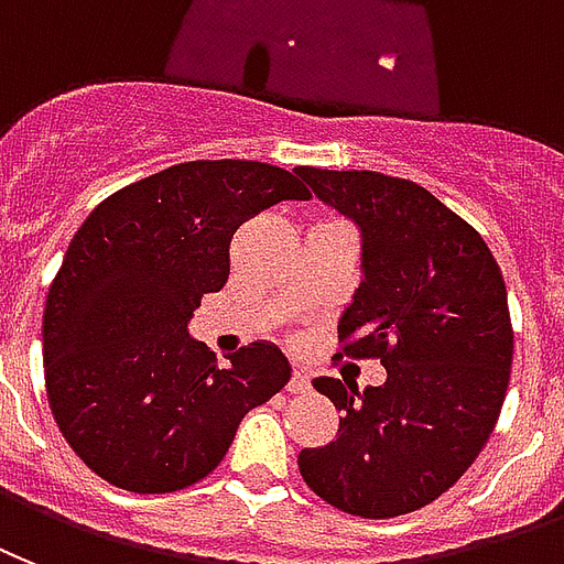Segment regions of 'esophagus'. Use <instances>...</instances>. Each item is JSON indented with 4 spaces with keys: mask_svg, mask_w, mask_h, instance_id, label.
<instances>
[{
    "mask_svg": "<svg viewBox=\"0 0 564 564\" xmlns=\"http://www.w3.org/2000/svg\"><path fill=\"white\" fill-rule=\"evenodd\" d=\"M312 388V381H310V372L306 369H294V376H291V381H288V390L291 393H306V390Z\"/></svg>",
    "mask_w": 564,
    "mask_h": 564,
    "instance_id": "1",
    "label": "esophagus"
}]
</instances>
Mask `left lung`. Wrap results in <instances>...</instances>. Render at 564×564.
<instances>
[{"label":"left lung","mask_w":564,"mask_h":564,"mask_svg":"<svg viewBox=\"0 0 564 564\" xmlns=\"http://www.w3.org/2000/svg\"><path fill=\"white\" fill-rule=\"evenodd\" d=\"M360 234V285L339 315L348 357H378L384 384L322 376L343 412L330 445L300 451L312 492L369 520L412 513L466 475L511 378L508 291L487 242L412 180L294 167Z\"/></svg>","instance_id":"left-lung-1"}]
</instances>
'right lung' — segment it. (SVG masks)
<instances>
[{
  "mask_svg": "<svg viewBox=\"0 0 564 564\" xmlns=\"http://www.w3.org/2000/svg\"><path fill=\"white\" fill-rule=\"evenodd\" d=\"M279 200L310 192L264 162H186L119 188L74 234L44 303V378L65 442L98 478L183 490L288 384L273 343L246 345L221 369L188 336L200 297L228 282L234 231Z\"/></svg>",
  "mask_w": 564,
  "mask_h": 564,
  "instance_id": "obj_1",
  "label": "right lung"
}]
</instances>
